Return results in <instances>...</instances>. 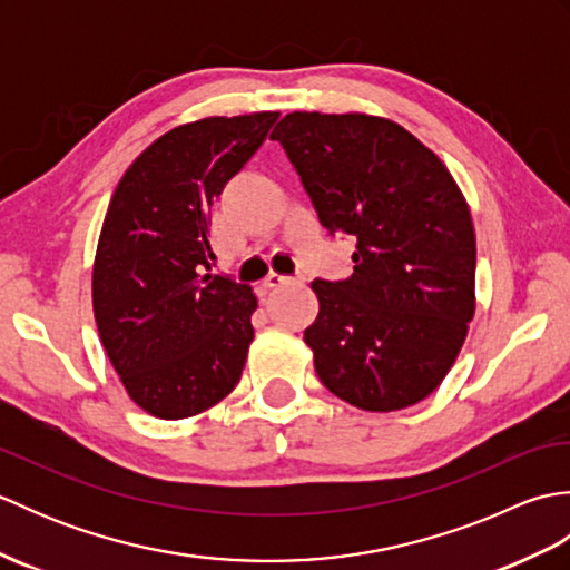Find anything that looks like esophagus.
Masks as SVG:
<instances>
[{
	"label": "esophagus",
	"instance_id": "1",
	"mask_svg": "<svg viewBox=\"0 0 570 570\" xmlns=\"http://www.w3.org/2000/svg\"><path fill=\"white\" fill-rule=\"evenodd\" d=\"M284 284H292V278L282 276V274H269V276L264 278V288H278V286H284Z\"/></svg>",
	"mask_w": 570,
	"mask_h": 570
}]
</instances>
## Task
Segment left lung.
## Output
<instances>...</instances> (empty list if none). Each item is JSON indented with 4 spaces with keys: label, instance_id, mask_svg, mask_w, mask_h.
<instances>
[{
    "label": "left lung",
    "instance_id": "obj_1",
    "mask_svg": "<svg viewBox=\"0 0 570 570\" xmlns=\"http://www.w3.org/2000/svg\"><path fill=\"white\" fill-rule=\"evenodd\" d=\"M321 225L357 239L353 276L311 284L304 331L321 382L365 411L419 404L443 382L475 313V229L443 161L370 115L292 112L272 131Z\"/></svg>",
    "mask_w": 570,
    "mask_h": 570
}]
</instances>
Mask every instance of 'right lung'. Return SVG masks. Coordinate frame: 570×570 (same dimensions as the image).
Wrapping results in <instances>:
<instances>
[{
	"instance_id": "right-lung-1",
	"label": "right lung",
	"mask_w": 570,
	"mask_h": 570,
	"mask_svg": "<svg viewBox=\"0 0 570 570\" xmlns=\"http://www.w3.org/2000/svg\"><path fill=\"white\" fill-rule=\"evenodd\" d=\"M278 112L205 117L144 149L117 184L92 266L100 341L131 402L188 419L235 390L257 296L210 274L208 213Z\"/></svg>"
}]
</instances>
